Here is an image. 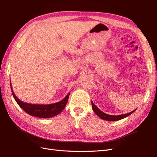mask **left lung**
<instances>
[{
    "label": "left lung",
    "mask_w": 157,
    "mask_h": 157,
    "mask_svg": "<svg viewBox=\"0 0 157 157\" xmlns=\"http://www.w3.org/2000/svg\"><path fill=\"white\" fill-rule=\"evenodd\" d=\"M92 109L94 111V113L96 114V115L99 117L101 118L103 120H105L107 121H119L122 119V118H124L129 115H130L131 114L134 113L136 109L135 110L131 111L130 113H128L126 114H124V115H107V114L102 112L101 110L96 107V105H95L94 103L92 101Z\"/></svg>",
    "instance_id": "8db88e82"
}]
</instances>
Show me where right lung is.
Here are the masks:
<instances>
[{
	"mask_svg": "<svg viewBox=\"0 0 157 157\" xmlns=\"http://www.w3.org/2000/svg\"><path fill=\"white\" fill-rule=\"evenodd\" d=\"M10 87L13 98L17 103L19 106L29 115L39 118H50L59 114L63 110L66 104H67L70 94V92H69L62 100L56 103L47 104V105H44V104H31L23 102L17 98L13 93L11 81Z\"/></svg>",
	"mask_w": 157,
	"mask_h": 157,
	"instance_id": "add662e5",
	"label": "right lung"
}]
</instances>
